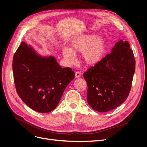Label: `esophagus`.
Returning a JSON list of instances; mask_svg holds the SVG:
<instances>
[{
  "label": "esophagus",
  "instance_id": "34e87169",
  "mask_svg": "<svg viewBox=\"0 0 147 147\" xmlns=\"http://www.w3.org/2000/svg\"><path fill=\"white\" fill-rule=\"evenodd\" d=\"M81 77L80 72H75V77L79 78V77Z\"/></svg>",
  "mask_w": 147,
  "mask_h": 147
}]
</instances>
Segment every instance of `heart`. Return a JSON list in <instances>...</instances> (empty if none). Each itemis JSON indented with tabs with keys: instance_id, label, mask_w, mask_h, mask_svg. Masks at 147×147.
<instances>
[{
	"instance_id": "obj_1",
	"label": "heart",
	"mask_w": 147,
	"mask_h": 147,
	"mask_svg": "<svg viewBox=\"0 0 147 147\" xmlns=\"http://www.w3.org/2000/svg\"><path fill=\"white\" fill-rule=\"evenodd\" d=\"M107 47L105 38L99 37L98 34H86L73 40L71 48H64L63 55L67 63L72 64L76 58L75 53H82L84 63L88 65H94L102 60Z\"/></svg>"
}]
</instances>
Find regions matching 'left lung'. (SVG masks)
<instances>
[{
  "label": "left lung",
  "instance_id": "8db88e82",
  "mask_svg": "<svg viewBox=\"0 0 147 147\" xmlns=\"http://www.w3.org/2000/svg\"><path fill=\"white\" fill-rule=\"evenodd\" d=\"M135 69L136 61L129 43L121 40L111 53L83 74L88 104L99 112L118 107L129 94Z\"/></svg>",
  "mask_w": 147,
  "mask_h": 147
}]
</instances>
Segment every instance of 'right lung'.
Here are the masks:
<instances>
[{
	"label": "right lung",
	"instance_id": "1",
	"mask_svg": "<svg viewBox=\"0 0 147 147\" xmlns=\"http://www.w3.org/2000/svg\"><path fill=\"white\" fill-rule=\"evenodd\" d=\"M18 94L29 107L48 113L59 104L65 88L75 77L69 67L62 68L53 56H41L23 42L13 59Z\"/></svg>",
	"mask_w": 147,
	"mask_h": 147
}]
</instances>
